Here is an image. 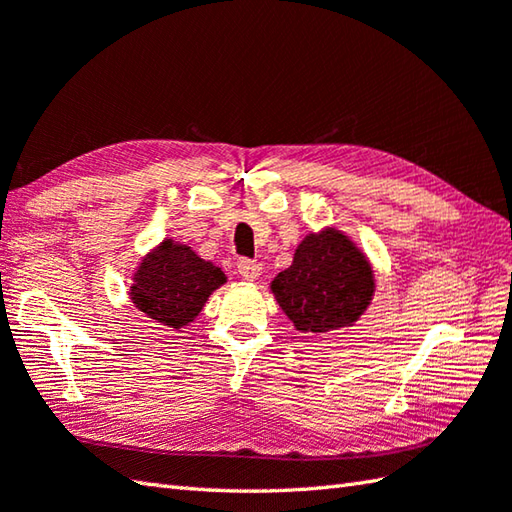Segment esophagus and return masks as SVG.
Listing matches in <instances>:
<instances>
[{
	"mask_svg": "<svg viewBox=\"0 0 512 512\" xmlns=\"http://www.w3.org/2000/svg\"><path fill=\"white\" fill-rule=\"evenodd\" d=\"M237 273L248 281H255L259 275H262V264L253 262V259L242 257V259H237Z\"/></svg>",
	"mask_w": 512,
	"mask_h": 512,
	"instance_id": "esophagus-1",
	"label": "esophagus"
}]
</instances>
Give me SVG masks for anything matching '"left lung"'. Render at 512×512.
I'll return each instance as SVG.
<instances>
[{
    "mask_svg": "<svg viewBox=\"0 0 512 512\" xmlns=\"http://www.w3.org/2000/svg\"><path fill=\"white\" fill-rule=\"evenodd\" d=\"M273 292L297 330L328 332L361 317L374 295V275L350 239L325 231L303 239Z\"/></svg>",
    "mask_w": 512,
    "mask_h": 512,
    "instance_id": "obj_1",
    "label": "left lung"
}]
</instances>
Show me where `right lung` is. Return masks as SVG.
I'll use <instances>...</instances> for the list:
<instances>
[{"label": "right lung", "instance_id": "right-lung-1", "mask_svg": "<svg viewBox=\"0 0 512 512\" xmlns=\"http://www.w3.org/2000/svg\"><path fill=\"white\" fill-rule=\"evenodd\" d=\"M134 279L136 308L176 330L198 317L211 292L226 281L220 268L169 239L145 259Z\"/></svg>", "mask_w": 512, "mask_h": 512}]
</instances>
